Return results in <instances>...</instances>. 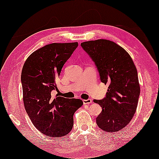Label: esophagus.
Segmentation results:
<instances>
[{
	"mask_svg": "<svg viewBox=\"0 0 159 159\" xmlns=\"http://www.w3.org/2000/svg\"><path fill=\"white\" fill-rule=\"evenodd\" d=\"M83 104L85 105H87V104H90V103H92V100L91 99H87V100H83Z\"/></svg>",
	"mask_w": 159,
	"mask_h": 159,
	"instance_id": "1",
	"label": "esophagus"
}]
</instances>
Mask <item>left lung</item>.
Wrapping results in <instances>:
<instances>
[{
  "mask_svg": "<svg viewBox=\"0 0 159 159\" xmlns=\"http://www.w3.org/2000/svg\"><path fill=\"white\" fill-rule=\"evenodd\" d=\"M99 72L101 81L108 84L106 97L94 100L102 108L97 124L106 132H117L129 125L136 111L140 88L137 69L126 51L107 39L81 43Z\"/></svg>",
  "mask_w": 159,
  "mask_h": 159,
  "instance_id": "obj_1",
  "label": "left lung"
}]
</instances>
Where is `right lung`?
<instances>
[{
	"instance_id": "right-lung-1",
	"label": "right lung",
	"mask_w": 159,
	"mask_h": 159,
	"mask_svg": "<svg viewBox=\"0 0 159 159\" xmlns=\"http://www.w3.org/2000/svg\"><path fill=\"white\" fill-rule=\"evenodd\" d=\"M78 42L53 43L34 51L25 60L21 80L25 111L33 125L49 137H62L71 131L74 114L83 102L79 99L51 96L56 80Z\"/></svg>"
}]
</instances>
